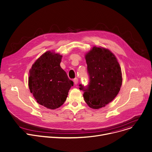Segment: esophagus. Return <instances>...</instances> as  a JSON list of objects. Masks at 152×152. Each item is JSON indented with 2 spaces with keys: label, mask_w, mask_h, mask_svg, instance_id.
Returning <instances> with one entry per match:
<instances>
[{
  "label": "esophagus",
  "mask_w": 152,
  "mask_h": 152,
  "mask_svg": "<svg viewBox=\"0 0 152 152\" xmlns=\"http://www.w3.org/2000/svg\"><path fill=\"white\" fill-rule=\"evenodd\" d=\"M73 82H74L75 85H77L78 83V79L77 78H75V79H74Z\"/></svg>",
  "instance_id": "obj_1"
}]
</instances>
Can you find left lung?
I'll return each instance as SVG.
<instances>
[{
  "mask_svg": "<svg viewBox=\"0 0 152 152\" xmlns=\"http://www.w3.org/2000/svg\"><path fill=\"white\" fill-rule=\"evenodd\" d=\"M90 82L83 98L94 109L105 107L118 94L122 83L121 68L116 56L108 49L93 46L85 55Z\"/></svg>",
  "mask_w": 152,
  "mask_h": 152,
  "instance_id": "left-lung-1",
  "label": "left lung"
}]
</instances>
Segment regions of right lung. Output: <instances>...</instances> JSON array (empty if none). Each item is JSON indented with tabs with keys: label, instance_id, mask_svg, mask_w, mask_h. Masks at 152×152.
<instances>
[{
	"label": "right lung",
	"instance_id": "1",
	"mask_svg": "<svg viewBox=\"0 0 152 152\" xmlns=\"http://www.w3.org/2000/svg\"><path fill=\"white\" fill-rule=\"evenodd\" d=\"M62 56L54 50L43 53L29 70L28 87L36 102L54 110L62 106L73 82L61 67Z\"/></svg>",
	"mask_w": 152,
	"mask_h": 152
}]
</instances>
